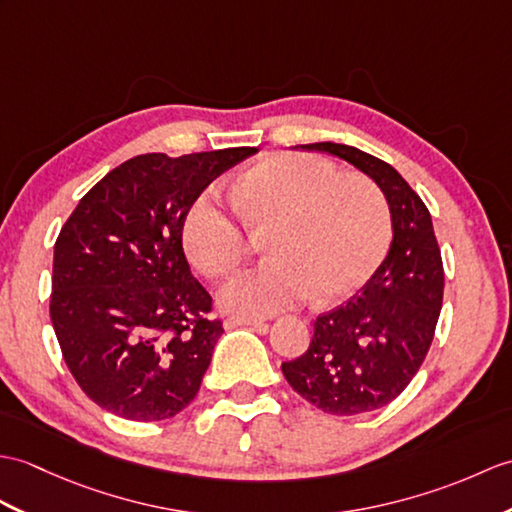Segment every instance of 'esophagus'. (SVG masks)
Instances as JSON below:
<instances>
[{
	"instance_id": "1",
	"label": "esophagus",
	"mask_w": 512,
	"mask_h": 512,
	"mask_svg": "<svg viewBox=\"0 0 512 512\" xmlns=\"http://www.w3.org/2000/svg\"><path fill=\"white\" fill-rule=\"evenodd\" d=\"M266 325L264 318H255V316H229L224 320V327L233 329V327H261Z\"/></svg>"
}]
</instances>
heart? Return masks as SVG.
<instances>
[{"label": "heart", "mask_w": 512, "mask_h": 512, "mask_svg": "<svg viewBox=\"0 0 512 512\" xmlns=\"http://www.w3.org/2000/svg\"><path fill=\"white\" fill-rule=\"evenodd\" d=\"M233 205L251 231H264L261 264L220 288L222 307L237 314H275L314 294L320 303L358 292L390 244L388 202L371 178L340 174L334 163L285 152L251 165L233 189ZM207 187L181 222L187 259L205 277L240 264L248 231Z\"/></svg>", "instance_id": "obj_1"}]
</instances>
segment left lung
Segmentation results:
<instances>
[{
  "label": "left lung",
  "instance_id": "8db88e82",
  "mask_svg": "<svg viewBox=\"0 0 512 512\" xmlns=\"http://www.w3.org/2000/svg\"><path fill=\"white\" fill-rule=\"evenodd\" d=\"M301 148L355 165L382 189L390 209L392 242L382 266L360 294L314 320L301 358L281 364L288 384L312 406L353 417L397 399L430 351L443 307L441 248L430 211L392 165L334 141Z\"/></svg>",
  "mask_w": 512,
  "mask_h": 512
}]
</instances>
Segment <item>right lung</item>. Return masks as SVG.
<instances>
[{"label": "right lung", "mask_w": 512, "mask_h": 512, "mask_svg": "<svg viewBox=\"0 0 512 512\" xmlns=\"http://www.w3.org/2000/svg\"><path fill=\"white\" fill-rule=\"evenodd\" d=\"M257 148L139 154L80 198L54 244L50 316L67 368L117 417L163 421L198 395L222 320L183 253L202 189Z\"/></svg>", "instance_id": "right-lung-1"}]
</instances>
